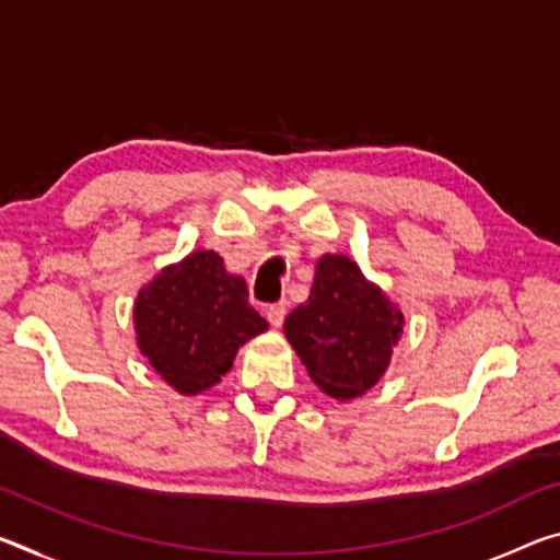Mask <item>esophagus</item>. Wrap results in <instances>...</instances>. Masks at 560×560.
Masks as SVG:
<instances>
[{"label":"esophagus","mask_w":560,"mask_h":560,"mask_svg":"<svg viewBox=\"0 0 560 560\" xmlns=\"http://www.w3.org/2000/svg\"><path fill=\"white\" fill-rule=\"evenodd\" d=\"M266 318H269V324L273 328H279L283 324V318H287V301H277V304H269V308H266Z\"/></svg>","instance_id":"esophagus-1"}]
</instances>
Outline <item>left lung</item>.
Listing matches in <instances>:
<instances>
[{"label":"left lung","instance_id":"8db88e82","mask_svg":"<svg viewBox=\"0 0 560 560\" xmlns=\"http://www.w3.org/2000/svg\"><path fill=\"white\" fill-rule=\"evenodd\" d=\"M404 314L346 256H324L312 296L283 322V334L316 386L334 398L369 392L384 376Z\"/></svg>","mask_w":560,"mask_h":560}]
</instances>
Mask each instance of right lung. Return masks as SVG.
Returning <instances> with one entry per match:
<instances>
[{
  "label": "right lung",
  "mask_w": 560,
  "mask_h": 560,
  "mask_svg": "<svg viewBox=\"0 0 560 560\" xmlns=\"http://www.w3.org/2000/svg\"><path fill=\"white\" fill-rule=\"evenodd\" d=\"M137 343L179 394L207 392L232 369L238 346L266 331L248 304L246 281L214 252H194L141 289L135 306Z\"/></svg>",
  "instance_id": "obj_1"
}]
</instances>
